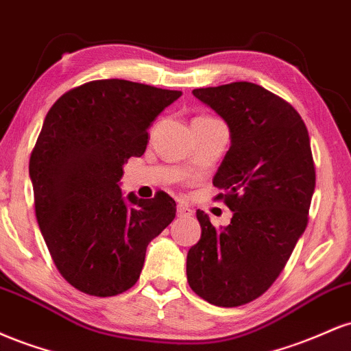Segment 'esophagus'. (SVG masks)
<instances>
[{"mask_svg":"<svg viewBox=\"0 0 351 351\" xmlns=\"http://www.w3.org/2000/svg\"><path fill=\"white\" fill-rule=\"evenodd\" d=\"M176 215H178V217H189L193 215V209L188 206V204H178V208H176Z\"/></svg>","mask_w":351,"mask_h":351,"instance_id":"esophagus-1","label":"esophagus"}]
</instances>
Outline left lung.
Returning <instances> with one entry per match:
<instances>
[{"label":"left lung","instance_id":"8db88e82","mask_svg":"<svg viewBox=\"0 0 351 351\" xmlns=\"http://www.w3.org/2000/svg\"><path fill=\"white\" fill-rule=\"evenodd\" d=\"M229 127L231 147L213 184L231 223L216 229L196 211L201 239L186 257L188 284L217 307L261 297L304 234L315 189L307 127L291 104L252 82L195 88Z\"/></svg>","mask_w":351,"mask_h":351}]
</instances>
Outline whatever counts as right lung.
<instances>
[{
  "label": "right lung",
  "mask_w": 351,
  "mask_h": 351,
  "mask_svg": "<svg viewBox=\"0 0 351 351\" xmlns=\"http://www.w3.org/2000/svg\"><path fill=\"white\" fill-rule=\"evenodd\" d=\"M180 95L130 80H92L47 112L29 160L36 217L56 267L80 292L128 291L147 245L175 219L167 193L123 196L120 178L128 158L145 153L153 120Z\"/></svg>",
  "instance_id": "right-lung-1"
}]
</instances>
